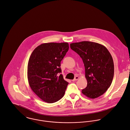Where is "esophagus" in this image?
Masks as SVG:
<instances>
[{
	"mask_svg": "<svg viewBox=\"0 0 130 130\" xmlns=\"http://www.w3.org/2000/svg\"><path fill=\"white\" fill-rule=\"evenodd\" d=\"M79 79V77L78 76H76V77H75V78L73 80V81H75V80H77Z\"/></svg>",
	"mask_w": 130,
	"mask_h": 130,
	"instance_id": "esophagus-1",
	"label": "esophagus"
}]
</instances>
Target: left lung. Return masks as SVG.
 <instances>
[{"instance_id":"obj_1","label":"left lung","mask_w":130,"mask_h":130,"mask_svg":"<svg viewBox=\"0 0 130 130\" xmlns=\"http://www.w3.org/2000/svg\"><path fill=\"white\" fill-rule=\"evenodd\" d=\"M70 48L82 58L85 67L87 84L82 93L91 99L101 96L113 77L114 64L110 53L104 45L89 41L71 43Z\"/></svg>"}]
</instances>
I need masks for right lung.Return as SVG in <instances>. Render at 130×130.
Returning <instances> with one entry per match:
<instances>
[{
    "instance_id": "obj_1",
    "label": "right lung",
    "mask_w": 130,
    "mask_h": 130,
    "mask_svg": "<svg viewBox=\"0 0 130 130\" xmlns=\"http://www.w3.org/2000/svg\"><path fill=\"white\" fill-rule=\"evenodd\" d=\"M69 50L68 43H44L32 52L27 65V79L34 92L42 101L55 103L62 99L68 82L61 73V61Z\"/></svg>"
}]
</instances>
